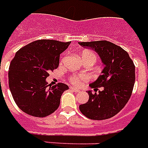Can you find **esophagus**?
Returning a JSON list of instances; mask_svg holds the SVG:
<instances>
[{"mask_svg":"<svg viewBox=\"0 0 148 148\" xmlns=\"http://www.w3.org/2000/svg\"><path fill=\"white\" fill-rule=\"evenodd\" d=\"M70 89H71V90H72V91L75 92V93H78V92L80 91V90H78L77 89H76V88H74V87H72V86H71Z\"/></svg>","mask_w":148,"mask_h":148,"instance_id":"34e87169","label":"esophagus"}]
</instances>
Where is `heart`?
<instances>
[{"instance_id": "heart-1", "label": "heart", "mask_w": 148, "mask_h": 148, "mask_svg": "<svg viewBox=\"0 0 148 148\" xmlns=\"http://www.w3.org/2000/svg\"><path fill=\"white\" fill-rule=\"evenodd\" d=\"M85 57H93L95 58L96 60V55L93 52L89 51H86L82 53V58H85ZM88 76L86 74H78V75H73L71 77V82L74 85H79L82 82L88 80Z\"/></svg>"}]
</instances>
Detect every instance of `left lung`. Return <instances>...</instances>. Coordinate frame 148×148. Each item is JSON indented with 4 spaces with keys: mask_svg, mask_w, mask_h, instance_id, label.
I'll return each mask as SVG.
<instances>
[{
    "mask_svg": "<svg viewBox=\"0 0 148 148\" xmlns=\"http://www.w3.org/2000/svg\"><path fill=\"white\" fill-rule=\"evenodd\" d=\"M79 45L91 48L99 55L105 65L101 75L90 84L99 93H89V101L79 106L81 112L91 120H106L116 115L130 98L135 83V66L127 51L106 40L79 42Z\"/></svg>",
    "mask_w": 148,
    "mask_h": 148,
    "instance_id": "obj_1",
    "label": "left lung"
}]
</instances>
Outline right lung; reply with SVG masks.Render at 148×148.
I'll list each match as a JSON object with an SVG mask.
<instances>
[{
    "label": "right lung",
    "mask_w": 148,
    "mask_h": 148,
    "mask_svg": "<svg viewBox=\"0 0 148 148\" xmlns=\"http://www.w3.org/2000/svg\"><path fill=\"white\" fill-rule=\"evenodd\" d=\"M71 42L40 39L20 49L12 60L8 86L12 97L22 111L36 117H45L58 109L67 85H47L49 72L59 64L60 54Z\"/></svg>",
    "instance_id": "add662e5"
}]
</instances>
